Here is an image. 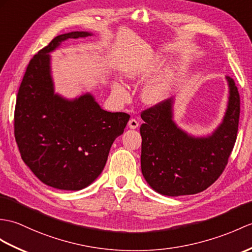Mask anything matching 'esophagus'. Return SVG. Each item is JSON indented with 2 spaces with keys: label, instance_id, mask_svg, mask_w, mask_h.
Segmentation results:
<instances>
[{
  "label": "esophagus",
  "instance_id": "esophagus-1",
  "mask_svg": "<svg viewBox=\"0 0 252 252\" xmlns=\"http://www.w3.org/2000/svg\"><path fill=\"white\" fill-rule=\"evenodd\" d=\"M128 127H130V128H137L138 127V121L136 120V119H130V120H128Z\"/></svg>",
  "mask_w": 252,
  "mask_h": 252
}]
</instances>
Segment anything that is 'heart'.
Returning <instances> with one entry per match:
<instances>
[{
  "instance_id": "heart-1",
  "label": "heart",
  "mask_w": 252,
  "mask_h": 252,
  "mask_svg": "<svg viewBox=\"0 0 252 252\" xmlns=\"http://www.w3.org/2000/svg\"><path fill=\"white\" fill-rule=\"evenodd\" d=\"M137 75H138V72L135 68H130L126 73V76L130 79H135ZM114 89H115V92L118 93L120 96L125 97L126 95V92L121 85L116 84L114 86ZM168 90H169V77L165 79L157 80L155 83L150 84L145 88L142 94L143 101L150 105L159 103L166 96Z\"/></svg>"
}]
</instances>
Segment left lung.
<instances>
[{
	"label": "left lung",
	"mask_w": 252,
	"mask_h": 252,
	"mask_svg": "<svg viewBox=\"0 0 252 252\" xmlns=\"http://www.w3.org/2000/svg\"><path fill=\"white\" fill-rule=\"evenodd\" d=\"M229 104L222 124L212 135L194 137L175 125L173 101L166 99L140 114L142 173L149 186L163 195L202 192L217 180L236 142L241 98L235 81L226 76Z\"/></svg>",
	"instance_id": "8db88e82"
}]
</instances>
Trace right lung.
Returning <instances> with one entry per match:
<instances>
[{
  "label": "right lung",
  "instance_id": "obj_1",
  "mask_svg": "<svg viewBox=\"0 0 252 252\" xmlns=\"http://www.w3.org/2000/svg\"><path fill=\"white\" fill-rule=\"evenodd\" d=\"M88 35H59L34 55L16 99L14 132L22 160L42 183L60 190L84 189L98 177L130 119L102 109L89 93L73 101L55 94L48 54L63 40Z\"/></svg>",
  "mask_w": 252,
  "mask_h": 252
}]
</instances>
